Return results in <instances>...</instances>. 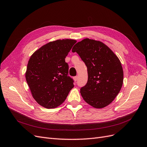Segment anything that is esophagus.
Returning <instances> with one entry per match:
<instances>
[{"mask_svg": "<svg viewBox=\"0 0 147 147\" xmlns=\"http://www.w3.org/2000/svg\"><path fill=\"white\" fill-rule=\"evenodd\" d=\"M74 80L76 81H77L78 80V76H76V77H75L74 78Z\"/></svg>", "mask_w": 147, "mask_h": 147, "instance_id": "1", "label": "esophagus"}]
</instances>
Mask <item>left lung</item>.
Listing matches in <instances>:
<instances>
[{
  "instance_id": "8db88e82",
  "label": "left lung",
  "mask_w": 147,
  "mask_h": 147,
  "mask_svg": "<svg viewBox=\"0 0 147 147\" xmlns=\"http://www.w3.org/2000/svg\"><path fill=\"white\" fill-rule=\"evenodd\" d=\"M87 67L88 80L80 89L84 100L101 109L112 102L121 90L124 73L121 63L107 46L99 41L85 38L72 48Z\"/></svg>"
}]
</instances>
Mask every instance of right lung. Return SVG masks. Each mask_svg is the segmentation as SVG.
<instances>
[{
	"instance_id": "add662e5",
	"label": "right lung",
	"mask_w": 147,
	"mask_h": 147,
	"mask_svg": "<svg viewBox=\"0 0 147 147\" xmlns=\"http://www.w3.org/2000/svg\"><path fill=\"white\" fill-rule=\"evenodd\" d=\"M77 41L58 40L42 46L29 58L25 77L33 98L40 105L53 109L61 105L74 87L68 75L66 57Z\"/></svg>"
}]
</instances>
